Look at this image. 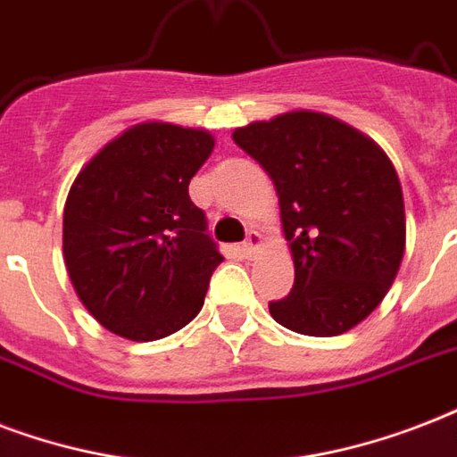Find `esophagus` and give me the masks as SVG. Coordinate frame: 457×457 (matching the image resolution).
<instances>
[{
    "label": "esophagus",
    "mask_w": 457,
    "mask_h": 457,
    "mask_svg": "<svg viewBox=\"0 0 457 457\" xmlns=\"http://www.w3.org/2000/svg\"><path fill=\"white\" fill-rule=\"evenodd\" d=\"M260 247H262V236L257 231H250L247 233L245 243L240 245V253H243V257H247V260H250V257H254V253H257Z\"/></svg>",
    "instance_id": "1"
}]
</instances>
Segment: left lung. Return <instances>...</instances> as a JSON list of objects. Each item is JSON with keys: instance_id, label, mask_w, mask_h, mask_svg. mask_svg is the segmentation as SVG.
I'll return each instance as SVG.
<instances>
[{"instance_id": "1", "label": "left lung", "mask_w": 457, "mask_h": 457, "mask_svg": "<svg viewBox=\"0 0 457 457\" xmlns=\"http://www.w3.org/2000/svg\"><path fill=\"white\" fill-rule=\"evenodd\" d=\"M274 180L295 281L269 312L295 334L338 336L377 310L405 253L398 173L372 137L295 109L233 130Z\"/></svg>"}]
</instances>
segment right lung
I'll return each mask as SVG.
<instances>
[{
	"mask_svg": "<svg viewBox=\"0 0 457 457\" xmlns=\"http://www.w3.org/2000/svg\"><path fill=\"white\" fill-rule=\"evenodd\" d=\"M214 136L143 121L109 140L63 204V262L85 310L112 334L157 341L203 310L224 257L188 183Z\"/></svg>",
	"mask_w": 457,
	"mask_h": 457,
	"instance_id": "1",
	"label": "right lung"
}]
</instances>
